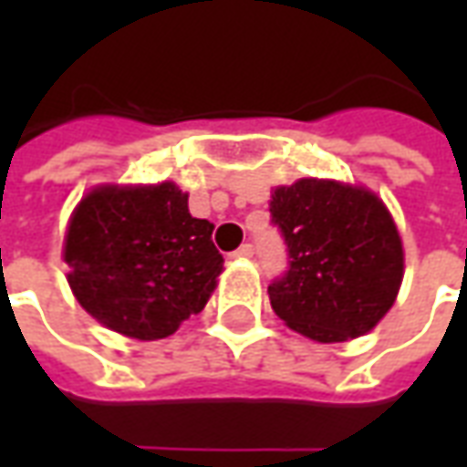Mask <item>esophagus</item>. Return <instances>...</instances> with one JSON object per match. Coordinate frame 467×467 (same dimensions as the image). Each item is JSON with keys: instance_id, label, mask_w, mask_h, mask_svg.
Here are the masks:
<instances>
[{"instance_id": "1", "label": "esophagus", "mask_w": 467, "mask_h": 467, "mask_svg": "<svg viewBox=\"0 0 467 467\" xmlns=\"http://www.w3.org/2000/svg\"><path fill=\"white\" fill-rule=\"evenodd\" d=\"M253 254H254V247L250 243H247V244H243L240 250H234L233 257H237V260H250Z\"/></svg>"}]
</instances>
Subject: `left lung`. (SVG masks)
Returning <instances> with one entry per match:
<instances>
[{
	"label": "left lung",
	"instance_id": "8db88e82",
	"mask_svg": "<svg viewBox=\"0 0 467 467\" xmlns=\"http://www.w3.org/2000/svg\"><path fill=\"white\" fill-rule=\"evenodd\" d=\"M287 270L267 295L275 315L317 343L370 333L402 283V243L388 207L365 187L297 180L270 200Z\"/></svg>",
	"mask_w": 467,
	"mask_h": 467
}]
</instances>
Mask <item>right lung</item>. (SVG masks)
<instances>
[{"label":"right lung","mask_w":467,"mask_h":467,"mask_svg":"<svg viewBox=\"0 0 467 467\" xmlns=\"http://www.w3.org/2000/svg\"><path fill=\"white\" fill-rule=\"evenodd\" d=\"M213 230L190 214L174 182L97 187L67 227V280L105 327L160 340L202 313L213 295L224 263Z\"/></svg>","instance_id":"add662e5"}]
</instances>
